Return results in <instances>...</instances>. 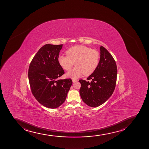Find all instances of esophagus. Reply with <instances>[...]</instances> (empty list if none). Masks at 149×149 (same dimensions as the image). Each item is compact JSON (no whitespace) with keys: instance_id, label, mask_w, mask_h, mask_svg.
<instances>
[{"instance_id":"1","label":"esophagus","mask_w":149,"mask_h":149,"mask_svg":"<svg viewBox=\"0 0 149 149\" xmlns=\"http://www.w3.org/2000/svg\"><path fill=\"white\" fill-rule=\"evenodd\" d=\"M72 81L73 82H75L77 81V80L75 79H72Z\"/></svg>"}]
</instances>
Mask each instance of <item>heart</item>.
<instances>
[{
  "mask_svg": "<svg viewBox=\"0 0 149 149\" xmlns=\"http://www.w3.org/2000/svg\"><path fill=\"white\" fill-rule=\"evenodd\" d=\"M67 56L60 55L58 62L65 70L69 71L75 63V68L66 74L68 77L75 79L84 74L89 75L92 74L97 68L100 54L96 49L83 45H77L68 49Z\"/></svg>",
  "mask_w": 149,
  "mask_h": 149,
  "instance_id": "heart-1",
  "label": "heart"
}]
</instances>
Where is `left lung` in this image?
<instances>
[{"label":"left lung","mask_w":149,"mask_h":149,"mask_svg":"<svg viewBox=\"0 0 149 149\" xmlns=\"http://www.w3.org/2000/svg\"><path fill=\"white\" fill-rule=\"evenodd\" d=\"M100 60L97 68L87 78L80 79L79 93L82 100L91 107H99L113 94L116 86L117 69L116 62L104 47H100ZM90 80V81H89Z\"/></svg>","instance_id":"8db88e82"}]
</instances>
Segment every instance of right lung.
Listing matches in <instances>:
<instances>
[{"label":"right lung","mask_w":149,"mask_h":149,"mask_svg":"<svg viewBox=\"0 0 149 149\" xmlns=\"http://www.w3.org/2000/svg\"><path fill=\"white\" fill-rule=\"evenodd\" d=\"M62 46L44 45L33 57L28 69L32 94L39 102L47 108H57L62 104L72 83L71 78L58 79L65 73L58 62Z\"/></svg>","instance_id":"1"}]
</instances>
